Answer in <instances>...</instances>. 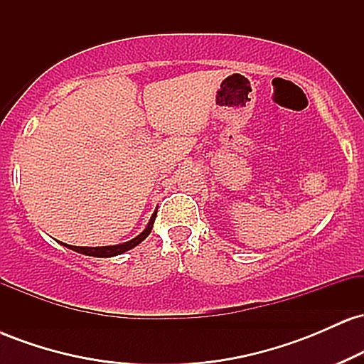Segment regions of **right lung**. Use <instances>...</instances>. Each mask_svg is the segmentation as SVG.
<instances>
[{
	"mask_svg": "<svg viewBox=\"0 0 364 364\" xmlns=\"http://www.w3.org/2000/svg\"><path fill=\"white\" fill-rule=\"evenodd\" d=\"M156 215H157V210L156 214H152L150 217L147 228L144 229V231L140 232L139 236L133 237V240L127 241V243H121V245H114V246H102V248H83V246H72V245H66V243H60L63 246H66V248L73 250V252L77 253H82V255H87V257H97V258H109V257H116V255H121L124 252H128V250L135 248L136 245H140L141 241L145 240L150 235V231H152V225H154V220H156Z\"/></svg>",
	"mask_w": 364,
	"mask_h": 364,
	"instance_id": "obj_1",
	"label": "right lung"
}]
</instances>
